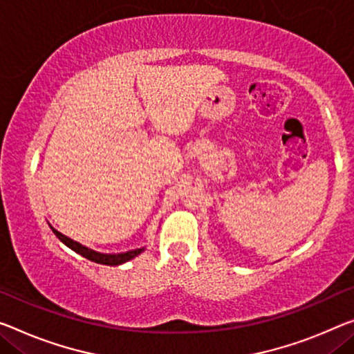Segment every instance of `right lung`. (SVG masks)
I'll list each match as a JSON object with an SVG mask.
<instances>
[{"label": "right lung", "mask_w": 354, "mask_h": 354, "mask_svg": "<svg viewBox=\"0 0 354 354\" xmlns=\"http://www.w3.org/2000/svg\"><path fill=\"white\" fill-rule=\"evenodd\" d=\"M48 226H50L53 234H55V236L64 243V245L69 247L73 252H75L77 254H80V257L93 261V263H97V264L120 266L123 263H127V261H131L133 258L139 257V254L145 250V247H140V248H134V250H129V252H123V253H101V252H96V250H91L88 247L82 245V243L73 241V239H69L68 236H64V234L57 231L52 225H48Z\"/></svg>", "instance_id": "1"}]
</instances>
